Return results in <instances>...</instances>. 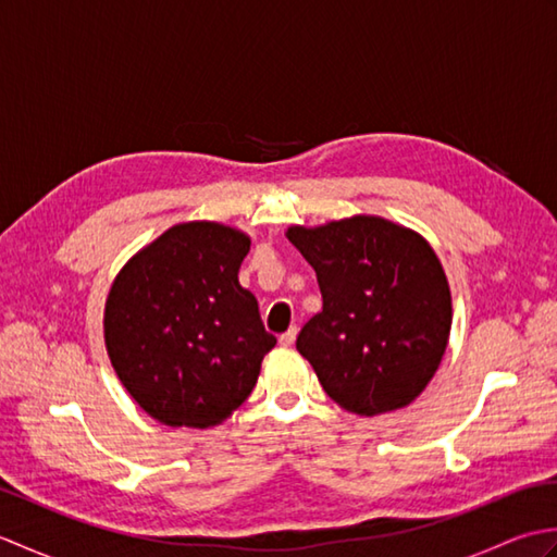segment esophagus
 <instances>
[{
    "mask_svg": "<svg viewBox=\"0 0 557 557\" xmlns=\"http://www.w3.org/2000/svg\"><path fill=\"white\" fill-rule=\"evenodd\" d=\"M294 339H297V327H289L287 333L280 335V345H282V347H292Z\"/></svg>",
    "mask_w": 557,
    "mask_h": 557,
    "instance_id": "34e87169",
    "label": "esophagus"
}]
</instances>
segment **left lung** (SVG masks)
<instances>
[{"label":"left lung","mask_w":557,"mask_h":557,"mask_svg":"<svg viewBox=\"0 0 557 557\" xmlns=\"http://www.w3.org/2000/svg\"><path fill=\"white\" fill-rule=\"evenodd\" d=\"M287 236L323 294V311L301 327L297 349L325 393L361 417L407 407L437 371L453 325L433 248L373 215L292 227Z\"/></svg>","instance_id":"obj_1"}]
</instances>
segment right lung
I'll use <instances>...</instances> for the list:
<instances>
[{"mask_svg":"<svg viewBox=\"0 0 557 557\" xmlns=\"http://www.w3.org/2000/svg\"><path fill=\"white\" fill-rule=\"evenodd\" d=\"M248 248V236L224 224H176L114 280L104 345L128 395L164 425L227 419L277 345L236 277Z\"/></svg>","mask_w":557,"mask_h":557,"instance_id":"1","label":"right lung"}]
</instances>
